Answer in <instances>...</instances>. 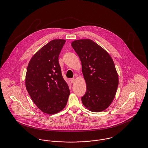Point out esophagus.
Instances as JSON below:
<instances>
[{"label": "esophagus", "mask_w": 148, "mask_h": 148, "mask_svg": "<svg viewBox=\"0 0 148 148\" xmlns=\"http://www.w3.org/2000/svg\"><path fill=\"white\" fill-rule=\"evenodd\" d=\"M70 81H71V82L72 84H73V83H75V78H72V79H71L70 80Z\"/></svg>", "instance_id": "34e87169"}]
</instances>
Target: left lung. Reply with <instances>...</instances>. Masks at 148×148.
Returning <instances> with one entry per match:
<instances>
[{"label": "left lung", "instance_id": "8db88e82", "mask_svg": "<svg viewBox=\"0 0 148 148\" xmlns=\"http://www.w3.org/2000/svg\"><path fill=\"white\" fill-rule=\"evenodd\" d=\"M71 45L82 62L86 84L82 103L92 112H102L113 102L119 85L113 60L104 48L90 39L74 40Z\"/></svg>", "mask_w": 148, "mask_h": 148}]
</instances>
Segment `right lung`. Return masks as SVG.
Listing matches in <instances>:
<instances>
[{"instance_id":"add662e5","label":"right lung","mask_w":148,"mask_h":148,"mask_svg":"<svg viewBox=\"0 0 148 148\" xmlns=\"http://www.w3.org/2000/svg\"><path fill=\"white\" fill-rule=\"evenodd\" d=\"M65 42L55 39L45 44L32 57L27 69L26 89L35 105L49 114L62 111L70 95L59 63Z\"/></svg>"}]
</instances>
